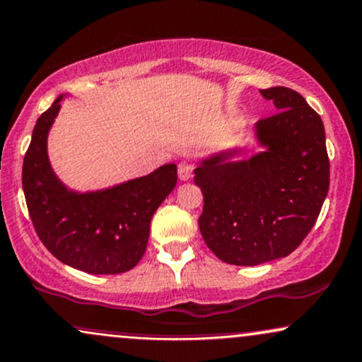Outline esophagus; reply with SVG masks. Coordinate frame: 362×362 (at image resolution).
Masks as SVG:
<instances>
[{"label": "esophagus", "instance_id": "obj_1", "mask_svg": "<svg viewBox=\"0 0 362 362\" xmlns=\"http://www.w3.org/2000/svg\"><path fill=\"white\" fill-rule=\"evenodd\" d=\"M192 173H194V165L189 163V162H182L178 163V178H180L182 182H187L192 178Z\"/></svg>", "mask_w": 362, "mask_h": 362}]
</instances>
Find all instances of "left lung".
<instances>
[{"label": "left lung", "instance_id": "8db88e82", "mask_svg": "<svg viewBox=\"0 0 362 362\" xmlns=\"http://www.w3.org/2000/svg\"><path fill=\"white\" fill-rule=\"evenodd\" d=\"M259 93L276 107L255 124L263 151L245 160H233L241 150L219 151L194 170L204 195V241L217 258L236 267H256L297 250L329 192L320 116L288 87Z\"/></svg>", "mask_w": 362, "mask_h": 362}]
</instances>
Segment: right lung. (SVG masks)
Wrapping results in <instances>:
<instances>
[{
  "instance_id": "1",
  "label": "right lung",
  "mask_w": 362,
  "mask_h": 362,
  "mask_svg": "<svg viewBox=\"0 0 362 362\" xmlns=\"http://www.w3.org/2000/svg\"><path fill=\"white\" fill-rule=\"evenodd\" d=\"M64 95L38 117L23 160L25 199L33 228L52 255L90 275H117L145 255L151 217L177 185V165L94 192H77L55 175L47 138Z\"/></svg>"
}]
</instances>
